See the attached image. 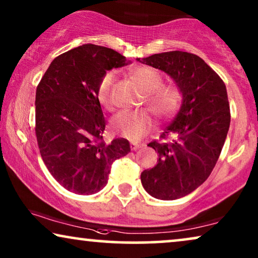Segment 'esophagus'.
<instances>
[{
	"label": "esophagus",
	"instance_id": "1",
	"mask_svg": "<svg viewBox=\"0 0 258 258\" xmlns=\"http://www.w3.org/2000/svg\"><path fill=\"white\" fill-rule=\"evenodd\" d=\"M142 146H143V143L139 142V141H133V142H130V148H132L133 150L139 149V148H141Z\"/></svg>",
	"mask_w": 258,
	"mask_h": 258
}]
</instances>
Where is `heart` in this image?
<instances>
[{"label": "heart", "mask_w": 258, "mask_h": 258, "mask_svg": "<svg viewBox=\"0 0 258 258\" xmlns=\"http://www.w3.org/2000/svg\"><path fill=\"white\" fill-rule=\"evenodd\" d=\"M133 79L139 82L146 90V101L149 107L162 118L171 117L181 107L183 95L181 89L175 84H163V77L156 69L151 67H137L132 72ZM115 72H107L97 84L96 96L100 104L107 110L114 107L112 86ZM154 124V117L150 110L141 109L134 111H121L112 118V132L129 140H139L149 132Z\"/></svg>", "instance_id": "b5f03b06"}]
</instances>
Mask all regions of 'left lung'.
Returning <instances> with one entry per match:
<instances>
[{"mask_svg":"<svg viewBox=\"0 0 258 258\" xmlns=\"http://www.w3.org/2000/svg\"><path fill=\"white\" fill-rule=\"evenodd\" d=\"M140 62L163 70L182 91L178 114L148 146L157 164L141 174L143 188L158 200H177L192 192L213 171L230 125L223 80L200 56L185 51L154 54Z\"/></svg>","mask_w":258,"mask_h":258,"instance_id":"left-lung-1","label":"left lung"}]
</instances>
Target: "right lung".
Here are the masks:
<instances>
[{"label": "right lung", "mask_w": 258, "mask_h": 258, "mask_svg": "<svg viewBox=\"0 0 258 258\" xmlns=\"http://www.w3.org/2000/svg\"><path fill=\"white\" fill-rule=\"evenodd\" d=\"M126 58L110 48L83 44L63 52L42 76L35 98V134L42 160L69 191L91 195L107 184L111 165L130 151L125 139L105 143L97 84Z\"/></svg>", "instance_id": "right-lung-1"}]
</instances>
